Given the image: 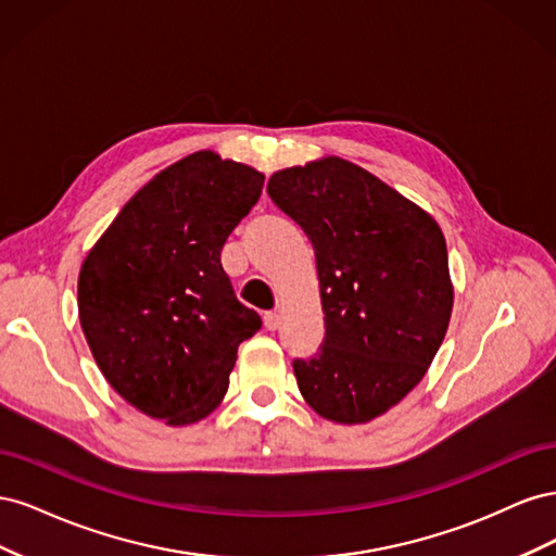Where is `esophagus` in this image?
I'll list each match as a JSON object with an SVG mask.
<instances>
[{"label": "esophagus", "mask_w": 556, "mask_h": 556, "mask_svg": "<svg viewBox=\"0 0 556 556\" xmlns=\"http://www.w3.org/2000/svg\"><path fill=\"white\" fill-rule=\"evenodd\" d=\"M264 327H266L268 331H276V329L280 327V315H278V313H266V315H264Z\"/></svg>", "instance_id": "esophagus-1"}]
</instances>
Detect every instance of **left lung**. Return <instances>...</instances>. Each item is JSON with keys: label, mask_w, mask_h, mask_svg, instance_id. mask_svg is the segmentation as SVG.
Masks as SVG:
<instances>
[{"label": "left lung", "mask_w": 556, "mask_h": 556, "mask_svg": "<svg viewBox=\"0 0 556 556\" xmlns=\"http://www.w3.org/2000/svg\"><path fill=\"white\" fill-rule=\"evenodd\" d=\"M268 197L315 250L325 341L294 359L308 406L362 425L425 378L452 313L441 227L362 166L325 157L268 178Z\"/></svg>", "instance_id": "left-lung-1"}]
</instances>
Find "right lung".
I'll list each match as a JSON object with an SVG mask.
<instances>
[{
	"instance_id": "add662e5",
	"label": "right lung",
	"mask_w": 556,
	"mask_h": 556,
	"mask_svg": "<svg viewBox=\"0 0 556 556\" xmlns=\"http://www.w3.org/2000/svg\"><path fill=\"white\" fill-rule=\"evenodd\" d=\"M262 185L211 150L182 157L127 201L80 266L78 315L99 371L172 427L217 408L239 345L262 327L220 262Z\"/></svg>"
}]
</instances>
